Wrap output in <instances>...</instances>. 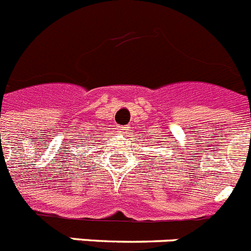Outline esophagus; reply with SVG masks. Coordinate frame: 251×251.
Wrapping results in <instances>:
<instances>
[{"label": "esophagus", "instance_id": "obj_1", "mask_svg": "<svg viewBox=\"0 0 251 251\" xmlns=\"http://www.w3.org/2000/svg\"><path fill=\"white\" fill-rule=\"evenodd\" d=\"M128 126H119V127H117V130L120 131V132H127L128 131Z\"/></svg>", "mask_w": 251, "mask_h": 251}]
</instances>
